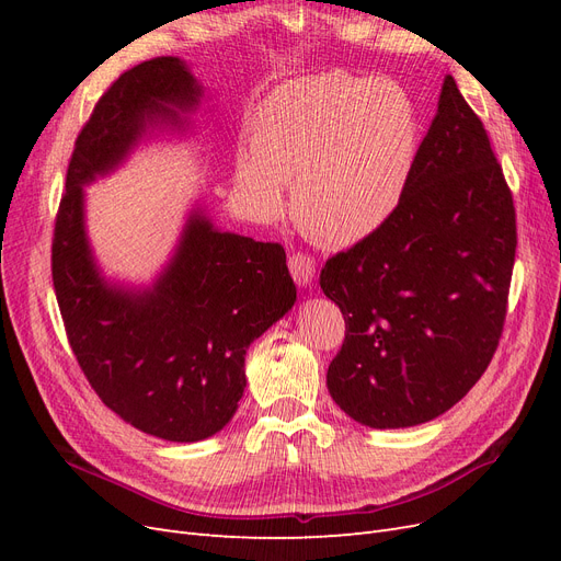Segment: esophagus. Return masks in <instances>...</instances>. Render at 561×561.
Listing matches in <instances>:
<instances>
[{"mask_svg":"<svg viewBox=\"0 0 561 561\" xmlns=\"http://www.w3.org/2000/svg\"><path fill=\"white\" fill-rule=\"evenodd\" d=\"M287 266H290V274H293L297 285H309L313 280V276H316V262L309 257V254H304V252L290 254V260H287Z\"/></svg>","mask_w":561,"mask_h":561,"instance_id":"34e87169","label":"esophagus"}]
</instances>
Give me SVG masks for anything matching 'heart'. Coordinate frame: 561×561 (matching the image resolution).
<instances>
[{
    "label": "heart",
    "mask_w": 561,
    "mask_h": 561,
    "mask_svg": "<svg viewBox=\"0 0 561 561\" xmlns=\"http://www.w3.org/2000/svg\"><path fill=\"white\" fill-rule=\"evenodd\" d=\"M419 151L412 95L388 79L346 72L301 77L254 116L252 149L236 161L248 206L271 217L293 184V215L313 241L348 248L390 222Z\"/></svg>",
    "instance_id": "heart-1"
}]
</instances>
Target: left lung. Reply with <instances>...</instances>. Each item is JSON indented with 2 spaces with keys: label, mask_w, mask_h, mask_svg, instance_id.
Returning a JSON list of instances; mask_svg holds the SVG:
<instances>
[{
  "label": "left lung",
  "mask_w": 561,
  "mask_h": 561,
  "mask_svg": "<svg viewBox=\"0 0 561 561\" xmlns=\"http://www.w3.org/2000/svg\"><path fill=\"white\" fill-rule=\"evenodd\" d=\"M515 248L503 168L445 77L398 213L320 271L322 293L346 320L328 369L332 400L369 428L445 414L494 358Z\"/></svg>",
  "instance_id": "left-lung-1"
}]
</instances>
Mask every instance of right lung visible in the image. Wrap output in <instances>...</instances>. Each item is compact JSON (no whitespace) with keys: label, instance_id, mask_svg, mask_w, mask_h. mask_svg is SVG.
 Segmentation results:
<instances>
[{"label":"right lung","instance_id":"obj_1","mask_svg":"<svg viewBox=\"0 0 561 561\" xmlns=\"http://www.w3.org/2000/svg\"><path fill=\"white\" fill-rule=\"evenodd\" d=\"M201 95L171 56L112 83L75 142L50 248L65 332L91 388L130 426L171 443H198L227 426L245 390L248 346L297 299L283 245L219 231L201 208L151 287L100 274L83 186L112 173L149 128H186Z\"/></svg>","mask_w":561,"mask_h":561}]
</instances>
